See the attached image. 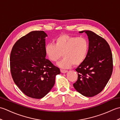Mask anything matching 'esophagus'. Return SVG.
<instances>
[{
  "mask_svg": "<svg viewBox=\"0 0 120 120\" xmlns=\"http://www.w3.org/2000/svg\"><path fill=\"white\" fill-rule=\"evenodd\" d=\"M61 72L62 73H66L68 72V71L67 70H60Z\"/></svg>",
  "mask_w": 120,
  "mask_h": 120,
  "instance_id": "esophagus-1",
  "label": "esophagus"
}]
</instances>
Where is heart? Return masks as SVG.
I'll use <instances>...</instances> for the list:
<instances>
[{
    "label": "heart",
    "mask_w": 120,
    "mask_h": 120,
    "mask_svg": "<svg viewBox=\"0 0 120 120\" xmlns=\"http://www.w3.org/2000/svg\"><path fill=\"white\" fill-rule=\"evenodd\" d=\"M89 51V41L84 37H77L68 34L60 35L55 39V44L48 43L45 46V52L52 62H58L60 68H67L73 64L78 65L85 60Z\"/></svg>",
    "instance_id": "heart-1"
}]
</instances>
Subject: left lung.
<instances>
[{
  "mask_svg": "<svg viewBox=\"0 0 120 120\" xmlns=\"http://www.w3.org/2000/svg\"><path fill=\"white\" fill-rule=\"evenodd\" d=\"M89 41L88 55L76 68L78 79L73 84L76 90L82 95L92 97L105 87L112 73V55L106 41L95 33L83 30Z\"/></svg>",
  "mask_w": 120,
  "mask_h": 120,
  "instance_id": "1",
  "label": "left lung"
}]
</instances>
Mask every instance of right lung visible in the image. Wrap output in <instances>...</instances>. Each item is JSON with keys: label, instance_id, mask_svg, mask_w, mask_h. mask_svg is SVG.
I'll return each instance as SVG.
<instances>
[{"label": "right lung", "instance_id": "1", "mask_svg": "<svg viewBox=\"0 0 120 120\" xmlns=\"http://www.w3.org/2000/svg\"><path fill=\"white\" fill-rule=\"evenodd\" d=\"M43 31H34L15 43L10 54V70L15 83L30 98L40 99L55 85L60 69L45 58Z\"/></svg>", "mask_w": 120, "mask_h": 120}]
</instances>
